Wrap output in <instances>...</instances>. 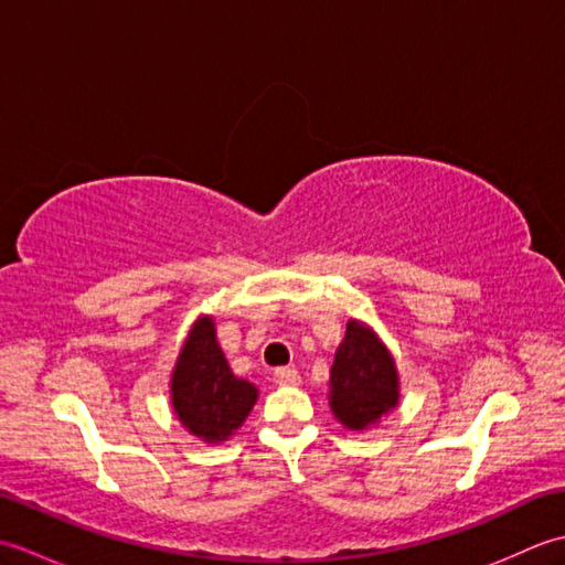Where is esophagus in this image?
<instances>
[{
	"label": "esophagus",
	"mask_w": 565,
	"mask_h": 565,
	"mask_svg": "<svg viewBox=\"0 0 565 565\" xmlns=\"http://www.w3.org/2000/svg\"><path fill=\"white\" fill-rule=\"evenodd\" d=\"M274 381L279 383V386H298V383H301V374L291 366H281L274 371Z\"/></svg>",
	"instance_id": "34e87169"
}]
</instances>
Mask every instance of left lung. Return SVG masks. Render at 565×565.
Segmentation results:
<instances>
[{
	"mask_svg": "<svg viewBox=\"0 0 565 565\" xmlns=\"http://www.w3.org/2000/svg\"><path fill=\"white\" fill-rule=\"evenodd\" d=\"M330 407L347 429H366L398 405V371L379 334L359 320L347 322L330 369Z\"/></svg>",
	"mask_w": 565,
	"mask_h": 565,
	"instance_id": "obj_1",
	"label": "left lung"
}]
</instances>
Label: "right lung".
<instances>
[{
    "mask_svg": "<svg viewBox=\"0 0 565 565\" xmlns=\"http://www.w3.org/2000/svg\"><path fill=\"white\" fill-rule=\"evenodd\" d=\"M257 403V388L237 379L215 340L213 318L201 316L172 371V407L191 435L209 444L225 441Z\"/></svg>",
    "mask_w": 565,
    "mask_h": 565,
    "instance_id": "1",
    "label": "right lung"
}]
</instances>
